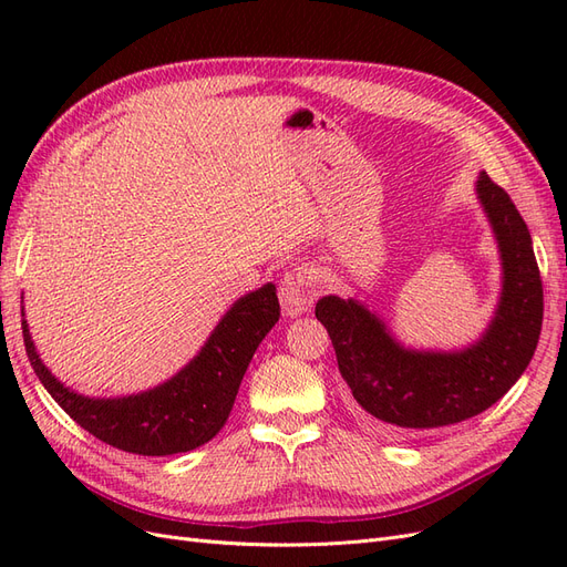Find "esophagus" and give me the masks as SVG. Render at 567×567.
Masks as SVG:
<instances>
[{"instance_id": "1", "label": "esophagus", "mask_w": 567, "mask_h": 567, "mask_svg": "<svg viewBox=\"0 0 567 567\" xmlns=\"http://www.w3.org/2000/svg\"><path fill=\"white\" fill-rule=\"evenodd\" d=\"M279 300L281 310L286 317H300L302 312L310 310L312 298L305 290V274L298 269H290L284 274L279 286Z\"/></svg>"}]
</instances>
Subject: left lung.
I'll return each mask as SVG.
<instances>
[{"instance_id":"1","label":"left lung","mask_w":567,"mask_h":567,"mask_svg":"<svg viewBox=\"0 0 567 567\" xmlns=\"http://www.w3.org/2000/svg\"><path fill=\"white\" fill-rule=\"evenodd\" d=\"M475 192L502 252L504 286L489 329L458 352L402 348L362 302L326 296L317 319L326 326L354 411L371 431L409 437L483 414L516 383L537 350L544 290L527 225L487 173Z\"/></svg>"}]
</instances>
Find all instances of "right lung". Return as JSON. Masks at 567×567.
<instances>
[{"instance_id":"1","label":"right lung","mask_w":567,"mask_h":567,"mask_svg":"<svg viewBox=\"0 0 567 567\" xmlns=\"http://www.w3.org/2000/svg\"><path fill=\"white\" fill-rule=\"evenodd\" d=\"M279 312L277 286L265 284L234 302L177 375L153 390L115 400L84 398L59 383L32 346L25 319L23 342L47 392L84 431L123 452L169 456L192 452L221 431L250 359L279 321Z\"/></svg>"}]
</instances>
